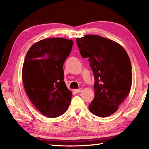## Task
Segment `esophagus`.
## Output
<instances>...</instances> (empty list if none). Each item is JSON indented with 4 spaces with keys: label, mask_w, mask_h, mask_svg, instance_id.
I'll return each mask as SVG.
<instances>
[{
    "label": "esophagus",
    "mask_w": 149,
    "mask_h": 149,
    "mask_svg": "<svg viewBox=\"0 0 149 149\" xmlns=\"http://www.w3.org/2000/svg\"><path fill=\"white\" fill-rule=\"evenodd\" d=\"M82 90H83V88H79V89L74 90V92H75V93H80V92H81Z\"/></svg>",
    "instance_id": "34e87169"
}]
</instances>
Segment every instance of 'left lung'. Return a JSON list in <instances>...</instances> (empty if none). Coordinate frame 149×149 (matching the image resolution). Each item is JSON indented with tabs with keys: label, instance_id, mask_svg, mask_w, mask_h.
I'll return each mask as SVG.
<instances>
[{
	"label": "left lung",
	"instance_id": "left-lung-1",
	"mask_svg": "<svg viewBox=\"0 0 149 149\" xmlns=\"http://www.w3.org/2000/svg\"><path fill=\"white\" fill-rule=\"evenodd\" d=\"M81 56L88 58L94 74L95 96L90 111L99 117L111 115L130 92L132 68L127 52L113 40L98 35L76 39Z\"/></svg>",
	"mask_w": 149,
	"mask_h": 149
}]
</instances>
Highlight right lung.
Returning a JSON list of instances; mask_svg holds the SVG:
<instances>
[{
    "label": "right lung",
    "mask_w": 149,
    "mask_h": 149,
    "mask_svg": "<svg viewBox=\"0 0 149 149\" xmlns=\"http://www.w3.org/2000/svg\"><path fill=\"white\" fill-rule=\"evenodd\" d=\"M72 40L52 38L31 47L22 68L25 90L34 106L49 118L67 111L72 92L64 81L63 63L71 52Z\"/></svg>",
    "instance_id": "1"
}]
</instances>
